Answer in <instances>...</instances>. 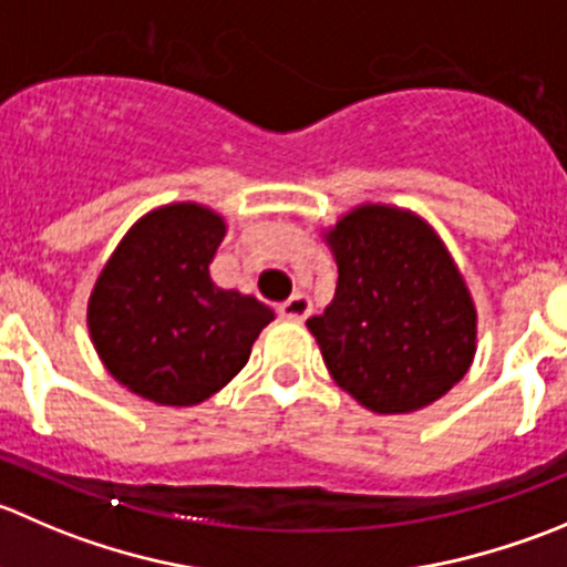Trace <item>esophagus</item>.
<instances>
[{"label": "esophagus", "mask_w": 567, "mask_h": 567, "mask_svg": "<svg viewBox=\"0 0 567 567\" xmlns=\"http://www.w3.org/2000/svg\"><path fill=\"white\" fill-rule=\"evenodd\" d=\"M310 312H312V301H310V296H305V293L290 296L285 305H279V316H282L285 321L301 323L307 316H310Z\"/></svg>", "instance_id": "34e87169"}]
</instances>
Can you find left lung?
<instances>
[{"label": "left lung", "mask_w": 567, "mask_h": 567, "mask_svg": "<svg viewBox=\"0 0 567 567\" xmlns=\"http://www.w3.org/2000/svg\"><path fill=\"white\" fill-rule=\"evenodd\" d=\"M323 244L338 288L307 329L338 388L379 415L446 395L474 362L476 305L435 227L365 202L323 229Z\"/></svg>", "instance_id": "obj_1"}]
</instances>
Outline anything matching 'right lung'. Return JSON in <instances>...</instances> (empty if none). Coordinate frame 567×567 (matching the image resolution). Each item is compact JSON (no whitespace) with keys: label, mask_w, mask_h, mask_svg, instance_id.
I'll return each mask as SVG.
<instances>
[{"label":"right lung","mask_w":567,"mask_h":567,"mask_svg":"<svg viewBox=\"0 0 567 567\" xmlns=\"http://www.w3.org/2000/svg\"><path fill=\"white\" fill-rule=\"evenodd\" d=\"M221 213L174 202L137 218L87 299V332L110 377L141 399L194 406L233 382L274 310L213 282Z\"/></svg>","instance_id":"1"}]
</instances>
